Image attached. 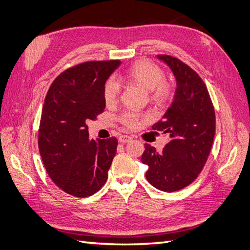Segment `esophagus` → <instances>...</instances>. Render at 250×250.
Masks as SVG:
<instances>
[{"instance_id":"1","label":"esophagus","mask_w":250,"mask_h":250,"mask_svg":"<svg viewBox=\"0 0 250 250\" xmlns=\"http://www.w3.org/2000/svg\"><path fill=\"white\" fill-rule=\"evenodd\" d=\"M132 140V138L131 137H129V135H126V134H123V135H121V137L119 138V142L120 143H128V142H130Z\"/></svg>"}]
</instances>
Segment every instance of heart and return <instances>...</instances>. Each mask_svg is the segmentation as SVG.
<instances>
[{
	"label": "heart",
	"mask_w": 250,
	"mask_h": 250,
	"mask_svg": "<svg viewBox=\"0 0 250 250\" xmlns=\"http://www.w3.org/2000/svg\"><path fill=\"white\" fill-rule=\"evenodd\" d=\"M124 79L134 83L146 89L151 100L156 102H166L172 97L173 87L170 82L164 79V72L160 66L149 60H139L130 65L124 73ZM120 95V85L118 82L109 78L104 83L103 97L106 104H115ZM140 115L134 111H126L123 113L121 121L128 127L137 126Z\"/></svg>",
	"instance_id": "b5f03b06"
}]
</instances>
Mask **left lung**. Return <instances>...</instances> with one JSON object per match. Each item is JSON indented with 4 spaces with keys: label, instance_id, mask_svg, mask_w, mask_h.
<instances>
[{
    "label": "left lung",
    "instance_id": "1",
    "mask_svg": "<svg viewBox=\"0 0 250 250\" xmlns=\"http://www.w3.org/2000/svg\"><path fill=\"white\" fill-rule=\"evenodd\" d=\"M176 79L173 102L153 130L170 134L161 153L149 144L141 161L148 166L146 178L164 192H175L197 178L213 145L216 117L208 90L199 75L181 60L157 55Z\"/></svg>",
    "mask_w": 250,
    "mask_h": 250
}]
</instances>
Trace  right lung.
Returning a JSON list of instances; mask_svg holds the SVG:
<instances>
[{
    "label": "right lung",
    "instance_id": "add662e5",
    "mask_svg": "<svg viewBox=\"0 0 250 250\" xmlns=\"http://www.w3.org/2000/svg\"><path fill=\"white\" fill-rule=\"evenodd\" d=\"M120 60L86 62L51 84L42 111L39 148L50 178L65 193L88 197L106 183L118 140H89L87 121L104 111L103 86Z\"/></svg>",
    "mask_w": 250,
    "mask_h": 250
}]
</instances>
